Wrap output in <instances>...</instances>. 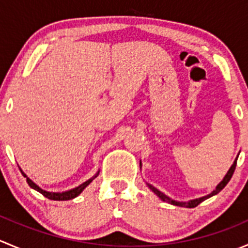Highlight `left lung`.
<instances>
[{
	"label": "left lung",
	"mask_w": 248,
	"mask_h": 248,
	"mask_svg": "<svg viewBox=\"0 0 248 248\" xmlns=\"http://www.w3.org/2000/svg\"><path fill=\"white\" fill-rule=\"evenodd\" d=\"M236 161H237V158L235 159V161H234V163H232V166L231 167V169H229V171L227 172V175H226V176H224V179L222 180V181H221V184H219L218 186L216 187V189H215V191L212 192V193H210L209 196L202 197V198H199V199H194V201H191V202H175V201H171V199L169 198V197H167L166 194H163V193H162V192H159L158 189H157V188H155L154 186H151V185H149V184H147V186H149V187H150V189H151V191L154 192L155 194H157V196H158L159 198H161L162 201H163V202H170V204H172V205H177V206H185V207H196V206H198V205L201 204L202 202H204L205 199H207V198H210V197L215 196V194L219 193V192H221L222 189H223L224 187H226V185L228 184V182H229V180L232 179V174H234V170H235V168H236Z\"/></svg>",
	"instance_id": "8db88e82"
}]
</instances>
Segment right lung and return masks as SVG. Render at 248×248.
<instances>
[{
	"mask_svg": "<svg viewBox=\"0 0 248 248\" xmlns=\"http://www.w3.org/2000/svg\"><path fill=\"white\" fill-rule=\"evenodd\" d=\"M22 175H24V177H26L27 184H29V186L31 187V188L36 189V191H38L39 193H42L44 197H46L47 199H51V201H69V199L76 198V197L79 196V194L81 193L82 191H84L85 187L89 186L90 182H91L92 180H93L94 177L97 176V175H96V176H94V177H92V179L87 180L86 182H84V184H81V185H80V186H78L77 188L71 189V191H68V192H63V193H52V192H46V191H43V189H42V188H39V187L37 186V185L34 184L33 181H31V180H30L29 177H27L26 175L24 174V172H22Z\"/></svg>",
	"mask_w": 248,
	"mask_h": 248,
	"instance_id": "add662e5",
	"label": "right lung"
}]
</instances>
